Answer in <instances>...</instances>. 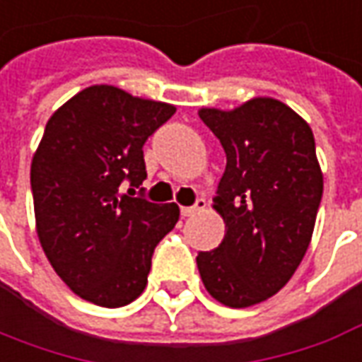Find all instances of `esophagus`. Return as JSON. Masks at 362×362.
Masks as SVG:
<instances>
[{"instance_id": "34e87169", "label": "esophagus", "mask_w": 362, "mask_h": 362, "mask_svg": "<svg viewBox=\"0 0 362 362\" xmlns=\"http://www.w3.org/2000/svg\"><path fill=\"white\" fill-rule=\"evenodd\" d=\"M205 199H197V203L193 206H181V216H195L197 213H201V211H205Z\"/></svg>"}]
</instances>
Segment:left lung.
<instances>
[{"instance_id": "1", "label": "left lung", "mask_w": 362, "mask_h": 362, "mask_svg": "<svg viewBox=\"0 0 362 362\" xmlns=\"http://www.w3.org/2000/svg\"><path fill=\"white\" fill-rule=\"evenodd\" d=\"M199 118L226 153L213 209L224 238L199 252L206 291L228 308L266 301L290 281L311 243L323 173L310 124L284 102L258 96Z\"/></svg>"}]
</instances>
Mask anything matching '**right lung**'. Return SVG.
I'll list each match as a JSON object with an SVG mask.
<instances>
[{
	"label": "right lung",
	"instance_id": "right-lung-1",
	"mask_svg": "<svg viewBox=\"0 0 362 362\" xmlns=\"http://www.w3.org/2000/svg\"><path fill=\"white\" fill-rule=\"evenodd\" d=\"M173 104L110 84L74 94L52 114L31 161L37 236L47 260L82 300L122 308L148 286L157 243L179 221L175 203L124 195L146 173L144 144Z\"/></svg>",
	"mask_w": 362,
	"mask_h": 362
}]
</instances>
